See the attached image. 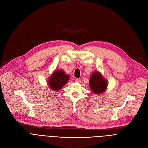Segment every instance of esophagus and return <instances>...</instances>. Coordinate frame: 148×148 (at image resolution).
Returning <instances> with one entry per match:
<instances>
[{"label":"esophagus","mask_w":148,"mask_h":148,"mask_svg":"<svg viewBox=\"0 0 148 148\" xmlns=\"http://www.w3.org/2000/svg\"><path fill=\"white\" fill-rule=\"evenodd\" d=\"M75 81L76 83H81V79H78V78H76L75 79Z\"/></svg>","instance_id":"34e87169"}]
</instances>
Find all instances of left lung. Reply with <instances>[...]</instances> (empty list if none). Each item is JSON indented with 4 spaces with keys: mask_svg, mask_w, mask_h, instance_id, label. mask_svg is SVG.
<instances>
[{
    "mask_svg": "<svg viewBox=\"0 0 148 148\" xmlns=\"http://www.w3.org/2000/svg\"><path fill=\"white\" fill-rule=\"evenodd\" d=\"M107 85V81L102 77L99 72H94L90 76L89 86L93 92L95 94L102 93L105 90Z\"/></svg>",
    "mask_w": 148,
    "mask_h": 148,
    "instance_id": "obj_1",
    "label": "left lung"
}]
</instances>
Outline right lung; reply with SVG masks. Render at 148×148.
<instances>
[{
  "label": "right lung",
  "mask_w": 148,
  "mask_h": 148,
  "mask_svg": "<svg viewBox=\"0 0 148 148\" xmlns=\"http://www.w3.org/2000/svg\"><path fill=\"white\" fill-rule=\"evenodd\" d=\"M69 75L65 74L62 70H58L54 72L48 81L49 88L58 91L62 88L68 82Z\"/></svg>",
  "instance_id": "right-lung-1"
}]
</instances>
